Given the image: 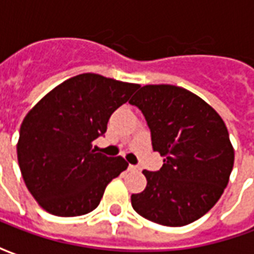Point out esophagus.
I'll return each instance as SVG.
<instances>
[{
	"label": "esophagus",
	"mask_w": 254,
	"mask_h": 254,
	"mask_svg": "<svg viewBox=\"0 0 254 254\" xmlns=\"http://www.w3.org/2000/svg\"><path fill=\"white\" fill-rule=\"evenodd\" d=\"M129 170L137 171V170H140V167H138V166H134V165H129Z\"/></svg>",
	"instance_id": "esophagus-1"
}]
</instances>
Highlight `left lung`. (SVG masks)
<instances>
[{
  "label": "left lung",
  "mask_w": 254,
  "mask_h": 254,
  "mask_svg": "<svg viewBox=\"0 0 254 254\" xmlns=\"http://www.w3.org/2000/svg\"><path fill=\"white\" fill-rule=\"evenodd\" d=\"M141 110L152 148L165 156L158 171L144 170L147 187L132 194L133 209L154 223L185 226L211 209L229 184L234 149L216 111L177 85H144L129 100Z\"/></svg>",
  "instance_id": "8db88e82"
}]
</instances>
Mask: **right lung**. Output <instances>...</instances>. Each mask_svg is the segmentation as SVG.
Listing matches in <instances>:
<instances>
[{"label":"right lung","mask_w":254,"mask_h":254,"mask_svg":"<svg viewBox=\"0 0 254 254\" xmlns=\"http://www.w3.org/2000/svg\"><path fill=\"white\" fill-rule=\"evenodd\" d=\"M138 84L83 73L43 96L20 127L17 160L30 193L47 212L80 216L99 205L109 182L127 160L92 148L111 114Z\"/></svg>","instance_id":"add662e5"}]
</instances>
